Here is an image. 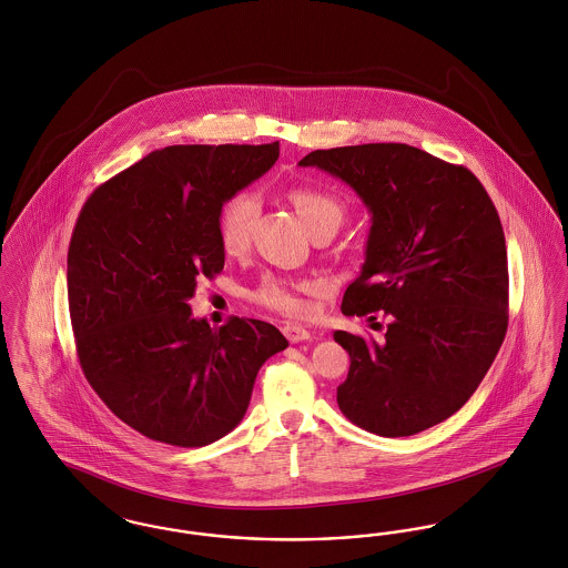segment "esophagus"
<instances>
[{
    "label": "esophagus",
    "mask_w": 568,
    "mask_h": 568,
    "mask_svg": "<svg viewBox=\"0 0 568 568\" xmlns=\"http://www.w3.org/2000/svg\"><path fill=\"white\" fill-rule=\"evenodd\" d=\"M283 334L287 336L290 343H301V341H308L311 338V333L304 326H298V324L283 326Z\"/></svg>",
    "instance_id": "esophagus-1"
}]
</instances>
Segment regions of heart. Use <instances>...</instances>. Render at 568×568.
Returning <instances> with one entry per match:
<instances>
[{
	"instance_id": "obj_1",
	"label": "heart",
	"mask_w": 568,
	"mask_h": 568,
	"mask_svg": "<svg viewBox=\"0 0 568 568\" xmlns=\"http://www.w3.org/2000/svg\"><path fill=\"white\" fill-rule=\"evenodd\" d=\"M287 200L294 205V210L298 212L302 223L311 234L320 230L336 232V227L345 216L343 201L336 200L334 195L320 189L296 186L287 193ZM255 216H257V200L248 193H242L230 203H225L219 216V235H221L223 251L227 255H242L248 248ZM315 290H317L315 281H306V278L287 281V278L267 274L257 285L253 298L281 315L294 317L304 313V301L301 294H308Z\"/></svg>"
}]
</instances>
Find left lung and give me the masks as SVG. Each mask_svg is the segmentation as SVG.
I'll use <instances>...</instances> for the list:
<instances>
[{
  "mask_svg": "<svg viewBox=\"0 0 568 568\" xmlns=\"http://www.w3.org/2000/svg\"><path fill=\"white\" fill-rule=\"evenodd\" d=\"M298 165L365 201L367 257L341 311L388 320L382 341L334 333L352 363L336 403L371 434H420L466 405L508 328L498 210L469 169L405 143L315 150Z\"/></svg>",
  "mask_w": 568,
  "mask_h": 568,
  "instance_id": "left-lung-1",
  "label": "left lung"
}]
</instances>
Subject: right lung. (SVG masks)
<instances>
[{
    "mask_svg": "<svg viewBox=\"0 0 568 568\" xmlns=\"http://www.w3.org/2000/svg\"><path fill=\"white\" fill-rule=\"evenodd\" d=\"M278 159L266 145H169L101 184L68 246V308L85 379L150 439L197 448L244 418L257 371L287 338L232 317L212 328L189 301L225 266L223 203Z\"/></svg>",
    "mask_w": 568,
    "mask_h": 568,
    "instance_id": "add662e5",
    "label": "right lung"
}]
</instances>
